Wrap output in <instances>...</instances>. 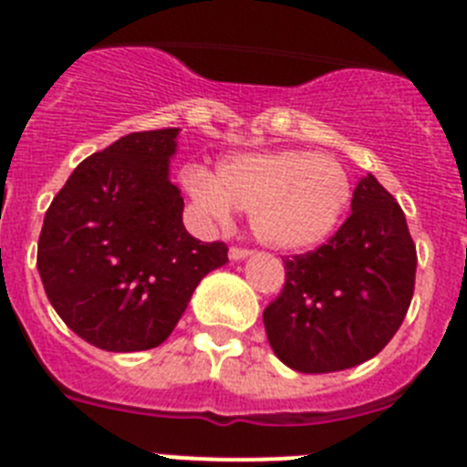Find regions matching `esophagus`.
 <instances>
[{
	"label": "esophagus",
	"instance_id": "1",
	"mask_svg": "<svg viewBox=\"0 0 467 467\" xmlns=\"http://www.w3.org/2000/svg\"><path fill=\"white\" fill-rule=\"evenodd\" d=\"M250 253H253V250H247V247L234 245V247H231V250H229V257L234 259V262H238V259H245Z\"/></svg>",
	"mask_w": 467,
	"mask_h": 467
}]
</instances>
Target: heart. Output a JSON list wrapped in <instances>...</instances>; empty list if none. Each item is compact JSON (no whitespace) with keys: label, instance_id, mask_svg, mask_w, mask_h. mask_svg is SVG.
I'll use <instances>...</instances> for the list:
<instances>
[{"label":"heart","instance_id":"b5f03b06","mask_svg":"<svg viewBox=\"0 0 467 467\" xmlns=\"http://www.w3.org/2000/svg\"><path fill=\"white\" fill-rule=\"evenodd\" d=\"M184 187L214 224H229L234 208L250 213L254 236L275 250L320 245L350 203V180L339 161L301 150L229 156L214 177L192 166Z\"/></svg>","mask_w":467,"mask_h":467}]
</instances>
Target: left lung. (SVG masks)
<instances>
[{
    "label": "left lung",
    "instance_id": "1",
    "mask_svg": "<svg viewBox=\"0 0 467 467\" xmlns=\"http://www.w3.org/2000/svg\"><path fill=\"white\" fill-rule=\"evenodd\" d=\"M350 210L325 245L283 259V290L264 308L271 348L296 372H339L369 360L410 311L416 245L402 208L367 175Z\"/></svg>",
    "mask_w": 467,
    "mask_h": 467
}]
</instances>
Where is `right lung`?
Masks as SVG:
<instances>
[{"label": "right lung", "instance_id": "obj_1", "mask_svg": "<svg viewBox=\"0 0 467 467\" xmlns=\"http://www.w3.org/2000/svg\"><path fill=\"white\" fill-rule=\"evenodd\" d=\"M177 133H130L95 151L44 217L36 269L48 301L102 350L163 344L196 285L229 262L226 243H201L184 229V201L168 180Z\"/></svg>", "mask_w": 467, "mask_h": 467}]
</instances>
